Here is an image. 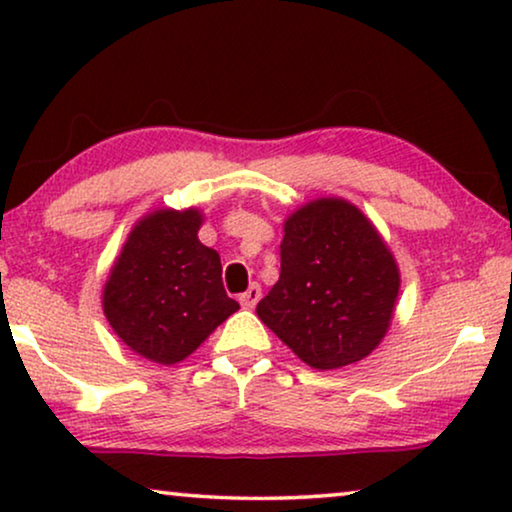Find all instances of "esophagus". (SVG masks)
I'll list each match as a JSON object with an SVG mask.
<instances>
[{"instance_id":"1","label":"esophagus","mask_w":512,"mask_h":512,"mask_svg":"<svg viewBox=\"0 0 512 512\" xmlns=\"http://www.w3.org/2000/svg\"><path fill=\"white\" fill-rule=\"evenodd\" d=\"M237 300H240V305L244 307V310H254V307H256V303H258V300H261V286H258V284L254 282V284H251V286H249V289H247V291H244V293H242V296H240V298H237Z\"/></svg>"}]
</instances>
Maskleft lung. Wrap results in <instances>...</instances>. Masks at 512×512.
Here are the masks:
<instances>
[{
	"label": "left lung",
	"instance_id": "8db88e82",
	"mask_svg": "<svg viewBox=\"0 0 512 512\" xmlns=\"http://www.w3.org/2000/svg\"><path fill=\"white\" fill-rule=\"evenodd\" d=\"M282 270L256 307L265 326L307 366L333 370L373 352L389 331L398 265L359 207L307 202L284 221Z\"/></svg>",
	"mask_w": 512,
	"mask_h": 512
}]
</instances>
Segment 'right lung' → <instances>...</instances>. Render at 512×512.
<instances>
[{
    "label": "right lung",
    "instance_id": "obj_1",
    "mask_svg": "<svg viewBox=\"0 0 512 512\" xmlns=\"http://www.w3.org/2000/svg\"><path fill=\"white\" fill-rule=\"evenodd\" d=\"M198 209H158L132 228L104 284L114 333L153 363L184 361L240 310L221 282V258L198 240Z\"/></svg>",
    "mask_w": 512,
    "mask_h": 512
}]
</instances>
